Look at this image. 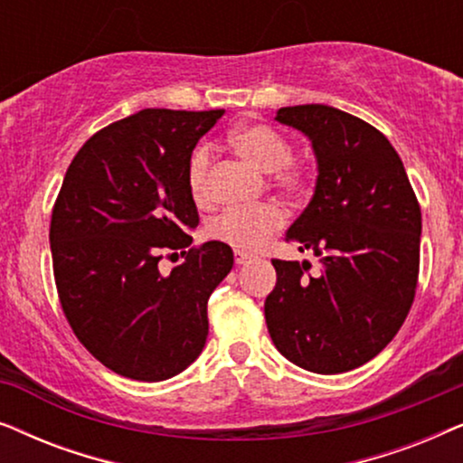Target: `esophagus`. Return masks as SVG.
<instances>
[{
	"label": "esophagus",
	"instance_id": "esophagus-1",
	"mask_svg": "<svg viewBox=\"0 0 463 463\" xmlns=\"http://www.w3.org/2000/svg\"><path fill=\"white\" fill-rule=\"evenodd\" d=\"M233 259H236L238 265H244V263L250 261L252 255H249V252H242V250H236V252H233Z\"/></svg>",
	"mask_w": 463,
	"mask_h": 463
}]
</instances>
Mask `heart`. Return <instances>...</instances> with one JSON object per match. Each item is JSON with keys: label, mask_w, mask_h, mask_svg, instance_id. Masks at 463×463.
I'll return each mask as SVG.
<instances>
[{"label": "heart", "mask_w": 463, "mask_h": 463, "mask_svg": "<svg viewBox=\"0 0 463 463\" xmlns=\"http://www.w3.org/2000/svg\"><path fill=\"white\" fill-rule=\"evenodd\" d=\"M233 149L250 162L252 166L271 173L276 187L284 194L303 192L307 181V173L301 164H295L293 147L282 135L268 126H250V128L238 130L232 138ZM208 170H211V151L208 147L195 149L189 162L187 183L195 204L206 206L211 202V187H208ZM284 225V214L276 204L236 208L227 211L214 221L211 233L221 242L233 246L238 250H257L268 242L274 232Z\"/></svg>", "instance_id": "obj_1"}]
</instances>
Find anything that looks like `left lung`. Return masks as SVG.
Instances as JSON below:
<instances>
[{"label": "left lung", "mask_w": 463, "mask_h": 463, "mask_svg": "<svg viewBox=\"0 0 463 463\" xmlns=\"http://www.w3.org/2000/svg\"><path fill=\"white\" fill-rule=\"evenodd\" d=\"M276 122L312 143L318 179L287 242L314 252L280 261L265 299L278 352L335 375L375 358L407 318L420 274L421 211L396 149L364 119L328 105L282 107Z\"/></svg>", "instance_id": "1"}]
</instances>
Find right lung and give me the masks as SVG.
<instances>
[{"instance_id": "1", "label": "right lung", "mask_w": 463, "mask_h": 463, "mask_svg": "<svg viewBox=\"0 0 463 463\" xmlns=\"http://www.w3.org/2000/svg\"><path fill=\"white\" fill-rule=\"evenodd\" d=\"M143 109L99 130L69 164L50 221L54 280L75 337L138 382L179 375L208 337V297L230 274L227 244H192L200 223L187 173L223 116ZM164 250L186 261L164 277Z\"/></svg>"}]
</instances>
